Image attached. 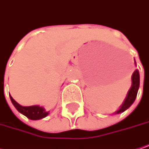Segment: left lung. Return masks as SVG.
<instances>
[{"instance_id": "left-lung-1", "label": "left lung", "mask_w": 149, "mask_h": 149, "mask_svg": "<svg viewBox=\"0 0 149 149\" xmlns=\"http://www.w3.org/2000/svg\"><path fill=\"white\" fill-rule=\"evenodd\" d=\"M132 88H130L129 92L127 93V98L124 101L123 104L120 106V108L119 110L116 111V113H121L123 111H125L126 109H128L132 104L133 102L135 101L136 97V94H137V91H138V88H139V83H140V77H139V72L137 69H136V71L133 72L132 77Z\"/></svg>"}]
</instances>
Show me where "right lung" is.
Instances as JSON below:
<instances>
[{"label":"right lung","mask_w":149,"mask_h":149,"mask_svg":"<svg viewBox=\"0 0 149 149\" xmlns=\"http://www.w3.org/2000/svg\"><path fill=\"white\" fill-rule=\"evenodd\" d=\"M10 99L12 100V103L13 104L15 108L17 109L20 113L24 115L30 120H40L47 116L49 112H46L43 107H40L38 105H33V106H22L18 103H17L10 96Z\"/></svg>","instance_id":"add662e5"}]
</instances>
